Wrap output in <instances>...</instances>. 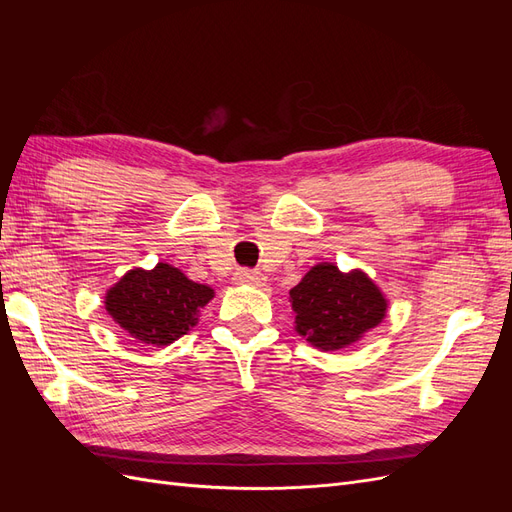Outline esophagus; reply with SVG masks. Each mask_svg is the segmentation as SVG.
<instances>
[{"instance_id": "esophagus-1", "label": "esophagus", "mask_w": 512, "mask_h": 512, "mask_svg": "<svg viewBox=\"0 0 512 512\" xmlns=\"http://www.w3.org/2000/svg\"><path fill=\"white\" fill-rule=\"evenodd\" d=\"M235 280L239 284H254V286H260L262 282H265V275H262L260 271L256 269H237L235 271Z\"/></svg>"}]
</instances>
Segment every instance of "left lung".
Returning <instances> with one entry per match:
<instances>
[{
  "instance_id": "obj_1",
  "label": "left lung",
  "mask_w": 512,
  "mask_h": 512,
  "mask_svg": "<svg viewBox=\"0 0 512 512\" xmlns=\"http://www.w3.org/2000/svg\"><path fill=\"white\" fill-rule=\"evenodd\" d=\"M297 331L322 350L356 342L384 318L386 301L361 271L342 273L335 265H316L290 290Z\"/></svg>"
}]
</instances>
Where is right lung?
Segmentation results:
<instances>
[{"label": "right lung", "instance_id": "obj_1", "mask_svg": "<svg viewBox=\"0 0 512 512\" xmlns=\"http://www.w3.org/2000/svg\"><path fill=\"white\" fill-rule=\"evenodd\" d=\"M211 299L209 286L160 262L153 271L123 275L106 294V312L138 342L168 346L194 327L198 309Z\"/></svg>", "mask_w": 512, "mask_h": 512}]
</instances>
